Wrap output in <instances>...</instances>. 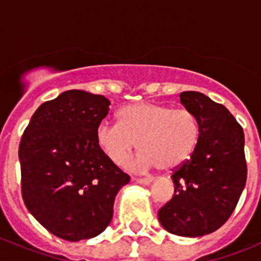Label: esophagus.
I'll return each instance as SVG.
<instances>
[{"label":"esophagus","instance_id":"esophagus-1","mask_svg":"<svg viewBox=\"0 0 261 261\" xmlns=\"http://www.w3.org/2000/svg\"><path fill=\"white\" fill-rule=\"evenodd\" d=\"M133 180L137 181V183L140 184H150L151 181H153V179H151V177H135Z\"/></svg>","mask_w":261,"mask_h":261}]
</instances>
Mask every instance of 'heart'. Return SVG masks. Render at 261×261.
I'll return each instance as SVG.
<instances>
[{
    "label": "heart",
    "mask_w": 261,
    "mask_h": 261,
    "mask_svg": "<svg viewBox=\"0 0 261 261\" xmlns=\"http://www.w3.org/2000/svg\"><path fill=\"white\" fill-rule=\"evenodd\" d=\"M200 124L192 111L142 102L120 111V123L105 120L96 129V142L111 162L121 165L138 142L140 168L156 166L170 171L180 167L195 153Z\"/></svg>",
    "instance_id": "heart-1"
}]
</instances>
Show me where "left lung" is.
<instances>
[{
	"instance_id": "obj_1",
	"label": "left lung",
	"mask_w": 261,
	"mask_h": 261,
	"mask_svg": "<svg viewBox=\"0 0 261 261\" xmlns=\"http://www.w3.org/2000/svg\"><path fill=\"white\" fill-rule=\"evenodd\" d=\"M180 102L200 124L195 153L172 170L174 195L158 212L161 225L180 237H202L220 229L234 212L247 180L244 133L225 106L197 91Z\"/></svg>"
}]
</instances>
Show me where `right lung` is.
I'll return each mask as SVG.
<instances>
[{
  "label": "right lung",
  "mask_w": 261,
  "mask_h": 261,
  "mask_svg": "<svg viewBox=\"0 0 261 261\" xmlns=\"http://www.w3.org/2000/svg\"><path fill=\"white\" fill-rule=\"evenodd\" d=\"M108 106L103 95L69 90L43 103L20 138L24 205L41 226L65 241L105 231L115 196L130 180L96 142Z\"/></svg>",
  "instance_id": "right-lung-1"
}]
</instances>
